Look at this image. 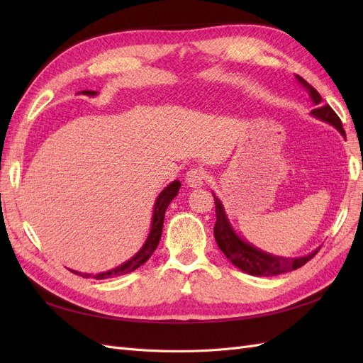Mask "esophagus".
Segmentation results:
<instances>
[{"label": "esophagus", "instance_id": "obj_1", "mask_svg": "<svg viewBox=\"0 0 363 363\" xmlns=\"http://www.w3.org/2000/svg\"><path fill=\"white\" fill-rule=\"evenodd\" d=\"M184 182L189 188H200V186H203L206 182V172L201 168H194L186 172Z\"/></svg>", "mask_w": 363, "mask_h": 363}]
</instances>
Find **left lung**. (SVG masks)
<instances>
[{"mask_svg": "<svg viewBox=\"0 0 363 363\" xmlns=\"http://www.w3.org/2000/svg\"><path fill=\"white\" fill-rule=\"evenodd\" d=\"M296 80L306 87L315 104V108L311 113L315 118L324 121V123L333 125L336 130H339V133L345 138L342 123H340V119L335 113L333 108L328 104H323L321 95L318 94L315 87H312L304 79H301L300 75H296ZM213 199H215V211H216V223L213 227V235H215L216 244L219 250L224 252L225 257L232 262L235 267L250 274V276L271 277V276H279V274L298 269L304 265V263L309 262L318 251H320V248H318L304 257H281V256L269 255V252H265L256 247H252L251 244L245 242L244 239H240L232 228V225H230V221L225 215L221 200H219L218 196H215V194H213Z\"/></svg>", "mask_w": 363, "mask_h": 363, "instance_id": "8db88e82", "label": "left lung"}]
</instances>
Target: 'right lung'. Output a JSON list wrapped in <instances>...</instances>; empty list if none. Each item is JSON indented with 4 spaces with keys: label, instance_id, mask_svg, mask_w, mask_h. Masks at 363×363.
Wrapping results in <instances>:
<instances>
[{
    "label": "right lung",
    "instance_id": "right-lung-1",
    "mask_svg": "<svg viewBox=\"0 0 363 363\" xmlns=\"http://www.w3.org/2000/svg\"><path fill=\"white\" fill-rule=\"evenodd\" d=\"M82 94L83 95H91V96L96 95L95 91H83ZM180 186H182V183L179 180H174L172 183H169L167 188H164L159 194L157 200L155 203V212H152V223H151L150 235H148V238L145 240L144 247H142L130 260L124 262L123 265L115 268V269H111V271H107V272L95 274V276H92V274H86V272L82 274L79 271H72V269H71V272L80 274V276L84 277V279L94 277L96 280H103V279H111V277H116V276H124V274H128L131 271L138 269L140 265H144V263L151 257V255H152V252H155V250L159 245V240H160V236H162V228H163L164 212H167V208H168L169 203L174 200V196L179 194Z\"/></svg>",
    "mask_w": 363,
    "mask_h": 363
}]
</instances>
